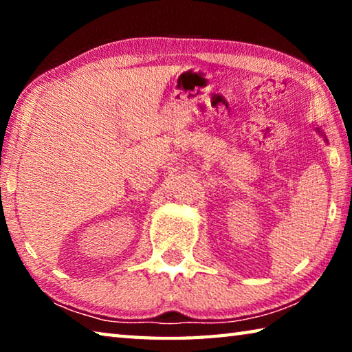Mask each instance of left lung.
<instances>
[{
	"mask_svg": "<svg viewBox=\"0 0 352 352\" xmlns=\"http://www.w3.org/2000/svg\"><path fill=\"white\" fill-rule=\"evenodd\" d=\"M314 130H315V132H317V133H318V136H321V138H323V140H324V142H327V138H326V133L323 132V130H321L320 127H314Z\"/></svg>",
	"mask_w": 352,
	"mask_h": 352,
	"instance_id": "8db88e82",
	"label": "left lung"
}]
</instances>
